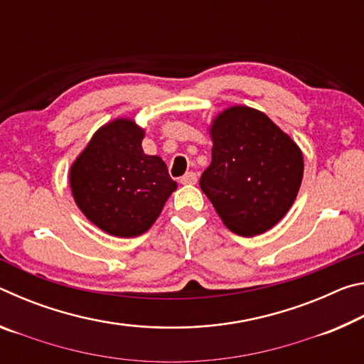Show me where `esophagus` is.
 <instances>
[{
    "instance_id": "obj_1",
    "label": "esophagus",
    "mask_w": 364,
    "mask_h": 364,
    "mask_svg": "<svg viewBox=\"0 0 364 364\" xmlns=\"http://www.w3.org/2000/svg\"><path fill=\"white\" fill-rule=\"evenodd\" d=\"M180 183L181 184H196L197 183V175L194 171H188L186 175L180 178Z\"/></svg>"
}]
</instances>
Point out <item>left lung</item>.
<instances>
[{"label":"left lung","instance_id":"obj_1","mask_svg":"<svg viewBox=\"0 0 364 364\" xmlns=\"http://www.w3.org/2000/svg\"><path fill=\"white\" fill-rule=\"evenodd\" d=\"M212 164L200 176L226 228L252 237L273 228L292 207L304 178V156L260 110L232 106L210 125Z\"/></svg>","mask_w":364,"mask_h":364}]
</instances>
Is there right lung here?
Segmentation results:
<instances>
[{
    "instance_id": "add662e5",
    "label": "right lung",
    "mask_w": 364,
    "mask_h": 364,
    "mask_svg": "<svg viewBox=\"0 0 364 364\" xmlns=\"http://www.w3.org/2000/svg\"><path fill=\"white\" fill-rule=\"evenodd\" d=\"M143 138L133 120L115 119L93 134L70 167L75 204L110 236L146 232L176 189L164 160L144 154Z\"/></svg>"
}]
</instances>
